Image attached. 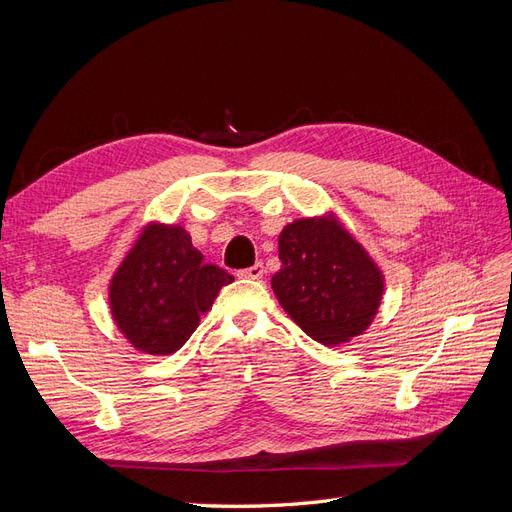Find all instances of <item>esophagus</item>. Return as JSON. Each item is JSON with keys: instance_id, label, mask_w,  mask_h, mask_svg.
Instances as JSON below:
<instances>
[{"instance_id": "34e87169", "label": "esophagus", "mask_w": 512, "mask_h": 512, "mask_svg": "<svg viewBox=\"0 0 512 512\" xmlns=\"http://www.w3.org/2000/svg\"><path fill=\"white\" fill-rule=\"evenodd\" d=\"M262 275H265V267H262V262H256V265L241 271V277H247V280H260Z\"/></svg>"}]
</instances>
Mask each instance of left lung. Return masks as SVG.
I'll list each match as a JSON object with an SVG mask.
<instances>
[{"instance_id":"8db88e82","label":"left lung","mask_w":512,"mask_h":512,"mask_svg":"<svg viewBox=\"0 0 512 512\" xmlns=\"http://www.w3.org/2000/svg\"><path fill=\"white\" fill-rule=\"evenodd\" d=\"M277 245L282 269L271 288L284 312L324 346L363 335L382 303L384 275L337 215L294 220Z\"/></svg>"}]
</instances>
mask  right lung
I'll return each mask as SVG.
<instances>
[{
  "mask_svg": "<svg viewBox=\"0 0 512 512\" xmlns=\"http://www.w3.org/2000/svg\"><path fill=\"white\" fill-rule=\"evenodd\" d=\"M235 277L205 262L188 230L149 222L121 260L108 305L123 337L153 356L177 352Z\"/></svg>",
  "mask_w": 512,
  "mask_h": 512,
  "instance_id": "add662e5",
  "label": "right lung"
}]
</instances>
